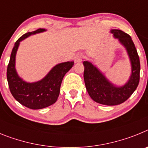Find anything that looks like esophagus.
Wrapping results in <instances>:
<instances>
[{
	"instance_id": "obj_1",
	"label": "esophagus",
	"mask_w": 148,
	"mask_h": 148,
	"mask_svg": "<svg viewBox=\"0 0 148 148\" xmlns=\"http://www.w3.org/2000/svg\"><path fill=\"white\" fill-rule=\"evenodd\" d=\"M74 61L75 63H77V62H80L82 61V56L81 55H77L76 56L74 59Z\"/></svg>"
}]
</instances>
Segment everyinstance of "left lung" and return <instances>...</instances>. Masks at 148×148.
<instances>
[{
	"mask_svg": "<svg viewBox=\"0 0 148 148\" xmlns=\"http://www.w3.org/2000/svg\"><path fill=\"white\" fill-rule=\"evenodd\" d=\"M111 33L127 52L131 64L128 81L124 86H117L91 62H83V77L88 95L94 101L107 106L119 105L127 101L138 86L140 78L139 57L131 37L120 29H112Z\"/></svg>",
	"mask_w": 148,
	"mask_h": 148,
	"instance_id": "8db88e82",
	"label": "left lung"
}]
</instances>
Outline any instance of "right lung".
<instances>
[{"label": "right lung", "instance_id": "add662e5", "mask_svg": "<svg viewBox=\"0 0 148 148\" xmlns=\"http://www.w3.org/2000/svg\"><path fill=\"white\" fill-rule=\"evenodd\" d=\"M45 31V29L39 28L35 31L25 33L16 41L6 71L9 88L14 98L21 104L32 110H40L56 103L64 76L74 65L73 61L57 64L43 79L34 83L24 81L19 77L15 69V56L20 42L29 36Z\"/></svg>", "mask_w": 148, "mask_h": 148}]
</instances>
